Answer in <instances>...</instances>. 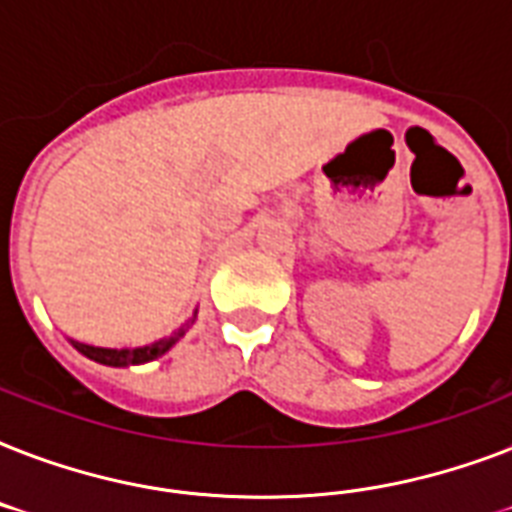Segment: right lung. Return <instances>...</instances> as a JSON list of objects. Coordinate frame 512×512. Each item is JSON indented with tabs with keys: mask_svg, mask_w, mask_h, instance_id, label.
Wrapping results in <instances>:
<instances>
[{
	"mask_svg": "<svg viewBox=\"0 0 512 512\" xmlns=\"http://www.w3.org/2000/svg\"><path fill=\"white\" fill-rule=\"evenodd\" d=\"M185 324L183 329H177L175 335L167 337V340H159L154 345H146V348H122V350H114V348H95V345H84V342H74V348L82 353V356L92 358V361H98V364H106V366H130V364H146V361H154L159 358L162 353L175 345L180 337L185 335Z\"/></svg>",
	"mask_w": 512,
	"mask_h": 512,
	"instance_id": "obj_1",
	"label": "right lung"
}]
</instances>
